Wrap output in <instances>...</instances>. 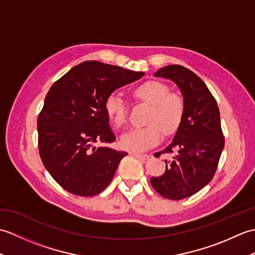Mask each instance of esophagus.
Returning a JSON list of instances; mask_svg holds the SVG:
<instances>
[{"label": "esophagus", "instance_id": "34e87169", "mask_svg": "<svg viewBox=\"0 0 255 255\" xmlns=\"http://www.w3.org/2000/svg\"><path fill=\"white\" fill-rule=\"evenodd\" d=\"M131 155L136 156L137 159H140V160H148L150 158L149 154H145V153H137V152H130Z\"/></svg>", "mask_w": 255, "mask_h": 255}]
</instances>
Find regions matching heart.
Instances as JSON below:
<instances>
[{"mask_svg":"<svg viewBox=\"0 0 255 255\" xmlns=\"http://www.w3.org/2000/svg\"><path fill=\"white\" fill-rule=\"evenodd\" d=\"M136 100L151 105L148 113V126L133 128L121 137V145L130 152H141L158 144L162 137L174 133L181 126L185 103L182 95L170 92V88L160 81H145L132 90ZM106 115L114 126L122 129L127 124L128 106L123 97L113 93L105 100Z\"/></svg>","mask_w":255,"mask_h":255,"instance_id":"1","label":"heart"}]
</instances>
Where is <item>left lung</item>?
<instances>
[{"label": "left lung", "mask_w": 255, "mask_h": 255, "mask_svg": "<svg viewBox=\"0 0 255 255\" xmlns=\"http://www.w3.org/2000/svg\"><path fill=\"white\" fill-rule=\"evenodd\" d=\"M155 77L170 79L181 90L185 112L173 141L154 153L165 154V172L151 177V185L161 196L180 200L196 194L213 180L225 138L219 108L203 80L191 70L172 64L159 69Z\"/></svg>", "instance_id": "1"}]
</instances>
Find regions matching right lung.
<instances>
[{
  "label": "right lung",
  "instance_id": "add662e5",
  "mask_svg": "<svg viewBox=\"0 0 255 255\" xmlns=\"http://www.w3.org/2000/svg\"><path fill=\"white\" fill-rule=\"evenodd\" d=\"M143 74L85 61L52 84L37 119L38 149L47 171L69 193L94 196L111 183L127 152L105 145L116 140L105 100ZM95 143L105 145L95 147Z\"/></svg>",
  "mask_w": 255,
  "mask_h": 255
}]
</instances>
